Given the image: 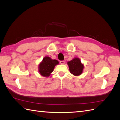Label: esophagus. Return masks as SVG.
Masks as SVG:
<instances>
[{"label":"esophagus","mask_w":120,"mask_h":120,"mask_svg":"<svg viewBox=\"0 0 120 120\" xmlns=\"http://www.w3.org/2000/svg\"><path fill=\"white\" fill-rule=\"evenodd\" d=\"M65 63V61L64 60H61L60 61V64H64Z\"/></svg>","instance_id":"1"}]
</instances>
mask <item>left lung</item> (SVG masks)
I'll list each match as a JSON object with an SVG mask.
<instances>
[{
  "mask_svg": "<svg viewBox=\"0 0 120 120\" xmlns=\"http://www.w3.org/2000/svg\"><path fill=\"white\" fill-rule=\"evenodd\" d=\"M67 63L71 74L75 76H79L82 74L84 66L79 58L75 57Z\"/></svg>",
  "mask_w": 120,
  "mask_h": 120,
  "instance_id": "8db88e82",
  "label": "left lung"
}]
</instances>
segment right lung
Listing matches in <instances>:
<instances>
[{"label": "right lung", "mask_w": 120, "mask_h": 120, "mask_svg": "<svg viewBox=\"0 0 120 120\" xmlns=\"http://www.w3.org/2000/svg\"><path fill=\"white\" fill-rule=\"evenodd\" d=\"M59 64V61L56 60H52L49 56L45 57L39 64V74L43 77H49L53 71L54 67Z\"/></svg>", "instance_id": "add662e5"}]
</instances>
